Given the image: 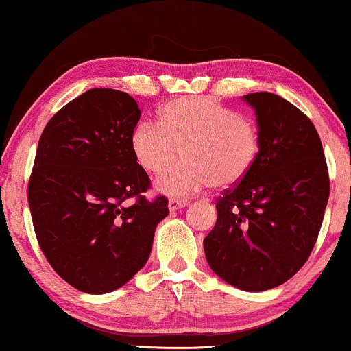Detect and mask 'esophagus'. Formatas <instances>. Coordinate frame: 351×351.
I'll return each mask as SVG.
<instances>
[{
	"label": "esophagus",
	"mask_w": 351,
	"mask_h": 351,
	"mask_svg": "<svg viewBox=\"0 0 351 351\" xmlns=\"http://www.w3.org/2000/svg\"><path fill=\"white\" fill-rule=\"evenodd\" d=\"M167 206H169V210H177V209H182L185 208V206H189V201L186 199H169V203H167Z\"/></svg>",
	"instance_id": "1"
}]
</instances>
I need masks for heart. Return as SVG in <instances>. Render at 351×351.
<instances>
[{"label": "heart", "instance_id": "b5f03b06", "mask_svg": "<svg viewBox=\"0 0 351 351\" xmlns=\"http://www.w3.org/2000/svg\"><path fill=\"white\" fill-rule=\"evenodd\" d=\"M132 156L143 171L161 174L156 189L185 198L214 185H238L256 165L261 141L257 128L234 110L209 97L171 100L160 110L158 123H137L129 136Z\"/></svg>", "mask_w": 351, "mask_h": 351}]
</instances>
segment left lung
<instances>
[{"mask_svg":"<svg viewBox=\"0 0 351 351\" xmlns=\"http://www.w3.org/2000/svg\"><path fill=\"white\" fill-rule=\"evenodd\" d=\"M243 100L256 110L261 150L251 172L217 199V222L203 244L215 275L261 292L291 280L308 261L329 199V174L305 113L271 93Z\"/></svg>","mask_w":351,"mask_h":351,"instance_id":"left-lung-1","label":"left lung"}]
</instances>
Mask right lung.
<instances>
[{
    "label": "right lung",
    "instance_id": "1",
    "mask_svg": "<svg viewBox=\"0 0 351 351\" xmlns=\"http://www.w3.org/2000/svg\"><path fill=\"white\" fill-rule=\"evenodd\" d=\"M138 119L129 94L89 89L49 119L38 142L28 182L38 244L57 275L88 294L126 285L169 214L166 196L142 195L150 179L129 147Z\"/></svg>",
    "mask_w": 351,
    "mask_h": 351
}]
</instances>
